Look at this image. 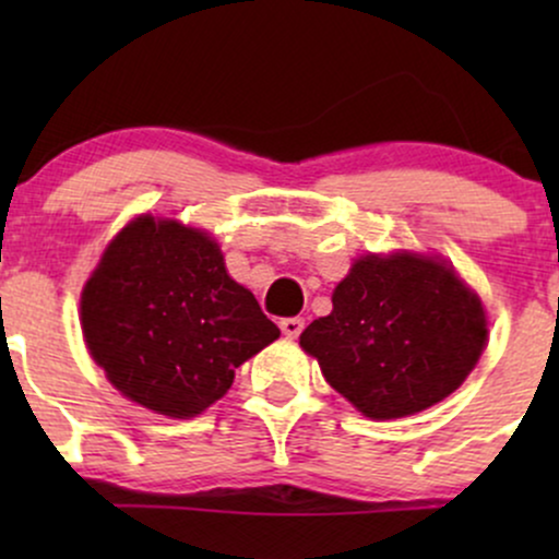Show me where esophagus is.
<instances>
[{
	"mask_svg": "<svg viewBox=\"0 0 559 559\" xmlns=\"http://www.w3.org/2000/svg\"><path fill=\"white\" fill-rule=\"evenodd\" d=\"M301 329H305V320H301V318H284V320H281V331H284V336H288V338H297Z\"/></svg>",
	"mask_w": 559,
	"mask_h": 559,
	"instance_id": "34e87169",
	"label": "esophagus"
}]
</instances>
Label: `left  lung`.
<instances>
[{
	"label": "left lung",
	"instance_id": "1",
	"mask_svg": "<svg viewBox=\"0 0 559 559\" xmlns=\"http://www.w3.org/2000/svg\"><path fill=\"white\" fill-rule=\"evenodd\" d=\"M331 301V316L312 320L299 344L373 420L415 415L452 394L489 333L478 294L428 254H365Z\"/></svg>",
	"mask_w": 559,
	"mask_h": 559
}]
</instances>
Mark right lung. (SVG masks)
Segmentation results:
<instances>
[{
	"label": "right lung",
	"instance_id": "1",
	"mask_svg": "<svg viewBox=\"0 0 559 559\" xmlns=\"http://www.w3.org/2000/svg\"><path fill=\"white\" fill-rule=\"evenodd\" d=\"M94 362L120 394L168 418L221 400L236 368L281 336L204 230L139 215L102 254L81 294Z\"/></svg>",
	"mask_w": 559,
	"mask_h": 559
}]
</instances>
